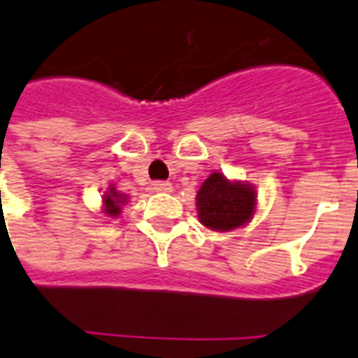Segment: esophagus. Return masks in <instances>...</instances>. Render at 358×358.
I'll return each mask as SVG.
<instances>
[{
    "mask_svg": "<svg viewBox=\"0 0 358 358\" xmlns=\"http://www.w3.org/2000/svg\"><path fill=\"white\" fill-rule=\"evenodd\" d=\"M171 184L169 182H164V180H156V182H152V191H156V193H167V191H171Z\"/></svg>",
    "mask_w": 358,
    "mask_h": 358,
    "instance_id": "esophagus-1",
    "label": "esophagus"
}]
</instances>
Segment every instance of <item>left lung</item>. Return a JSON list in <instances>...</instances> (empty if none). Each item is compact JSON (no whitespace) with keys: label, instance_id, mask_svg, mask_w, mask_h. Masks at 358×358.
Here are the masks:
<instances>
[{"label":"left lung","instance_id":"8db88e82","mask_svg":"<svg viewBox=\"0 0 358 358\" xmlns=\"http://www.w3.org/2000/svg\"><path fill=\"white\" fill-rule=\"evenodd\" d=\"M196 206L202 224L217 231H228L252 217L255 193L246 184L228 182L220 173H213L199 189Z\"/></svg>","mask_w":358,"mask_h":358}]
</instances>
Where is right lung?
<instances>
[{"label":"right lung","mask_w":358,"mask_h":358,"mask_svg":"<svg viewBox=\"0 0 358 358\" xmlns=\"http://www.w3.org/2000/svg\"><path fill=\"white\" fill-rule=\"evenodd\" d=\"M124 202V199H121V194H117V191H110V193L104 194V208H106V213L108 215H117L121 211V204Z\"/></svg>","instance_id":"1"}]
</instances>
